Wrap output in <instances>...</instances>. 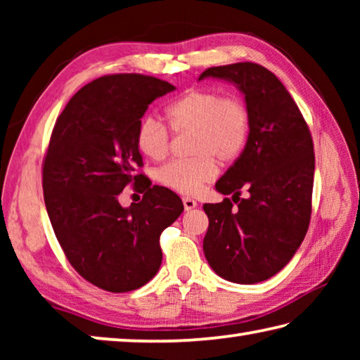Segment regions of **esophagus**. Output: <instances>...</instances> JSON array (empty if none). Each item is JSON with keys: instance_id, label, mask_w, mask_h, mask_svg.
I'll use <instances>...</instances> for the list:
<instances>
[{"instance_id": "34e87169", "label": "esophagus", "mask_w": 360, "mask_h": 360, "mask_svg": "<svg viewBox=\"0 0 360 360\" xmlns=\"http://www.w3.org/2000/svg\"><path fill=\"white\" fill-rule=\"evenodd\" d=\"M182 203H184V210H186V211H191V210H193V208H197V202H195V200L191 198V197L182 198Z\"/></svg>"}]
</instances>
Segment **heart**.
<instances>
[{
    "label": "heart",
    "instance_id": "b5f03b06",
    "mask_svg": "<svg viewBox=\"0 0 360 360\" xmlns=\"http://www.w3.org/2000/svg\"><path fill=\"white\" fill-rule=\"evenodd\" d=\"M165 115L174 131L192 130L191 160H172L157 172V179L173 191L197 193L217 174L216 158L231 162L246 148L251 117L235 96L206 89L188 90L168 105ZM138 150L150 160H162L169 150V131L162 120L144 117L136 131Z\"/></svg>",
    "mask_w": 360,
    "mask_h": 360
}]
</instances>
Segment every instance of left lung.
Instances as JSON below:
<instances>
[{
    "instance_id": "8db88e82",
    "label": "left lung",
    "mask_w": 360,
    "mask_h": 360,
    "mask_svg": "<svg viewBox=\"0 0 360 360\" xmlns=\"http://www.w3.org/2000/svg\"><path fill=\"white\" fill-rule=\"evenodd\" d=\"M208 77L240 90L251 129L245 150L216 182V191L231 193V200L203 205L210 219L205 257L227 281L255 284L281 271L307 235L314 181L311 135L290 94L264 66H214L198 81Z\"/></svg>"
}]
</instances>
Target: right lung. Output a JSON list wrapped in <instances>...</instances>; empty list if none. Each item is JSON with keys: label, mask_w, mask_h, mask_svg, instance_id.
Masks as SVG:
<instances>
[{"label": "right lung", "mask_w": 360, "mask_h": 360, "mask_svg": "<svg viewBox=\"0 0 360 360\" xmlns=\"http://www.w3.org/2000/svg\"><path fill=\"white\" fill-rule=\"evenodd\" d=\"M173 90L150 76H103L72 95L53 127L42 168L46 210L71 265L96 288L129 292L149 283L162 264L160 233L184 211L162 186L144 187L139 203H119L124 187L144 178L135 174L139 122Z\"/></svg>", "instance_id": "1"}]
</instances>
